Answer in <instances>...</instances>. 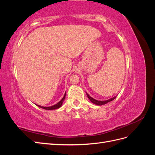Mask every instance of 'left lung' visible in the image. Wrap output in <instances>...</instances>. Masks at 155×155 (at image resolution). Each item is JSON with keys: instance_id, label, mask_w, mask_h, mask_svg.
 Wrapping results in <instances>:
<instances>
[{"instance_id": "left-lung-1", "label": "left lung", "mask_w": 155, "mask_h": 155, "mask_svg": "<svg viewBox=\"0 0 155 155\" xmlns=\"http://www.w3.org/2000/svg\"><path fill=\"white\" fill-rule=\"evenodd\" d=\"M86 93H87V92H86ZM87 97H88V99L91 100V101L92 103H93V104H94L95 105H105V104H107L108 102H109V101H112V100H114L115 99V98H116V96H114V97H113L110 98V99L108 100H106V101H98V100H95V99H94L93 97H91L90 96H89V95L87 93Z\"/></svg>"}]
</instances>
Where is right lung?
<instances>
[{
    "label": "right lung",
    "instance_id": "obj_1",
    "mask_svg": "<svg viewBox=\"0 0 155 155\" xmlns=\"http://www.w3.org/2000/svg\"><path fill=\"white\" fill-rule=\"evenodd\" d=\"M65 96H66V92H65L64 95L63 96V97L62 98V100H61L60 101H59L57 104H55L54 105H52L51 107H43V106H40V105H37L38 107L42 108V109H46V110H54V109H59V108L61 107V106L63 104V102L64 101V100L65 99Z\"/></svg>",
    "mask_w": 155,
    "mask_h": 155
}]
</instances>
